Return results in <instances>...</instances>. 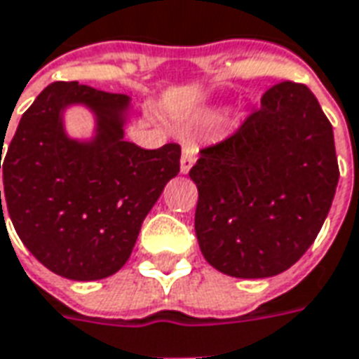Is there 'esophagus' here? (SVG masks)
<instances>
[{"instance_id":"34e87169","label":"esophagus","mask_w":359,"mask_h":359,"mask_svg":"<svg viewBox=\"0 0 359 359\" xmlns=\"http://www.w3.org/2000/svg\"><path fill=\"white\" fill-rule=\"evenodd\" d=\"M197 152H199L197 143H193V141L184 143V151H182V164H180L182 174H187V172L191 170L193 164H195V160H197Z\"/></svg>"}]
</instances>
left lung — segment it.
Listing matches in <instances>:
<instances>
[{
  "label": "left lung",
  "mask_w": 359,
  "mask_h": 359,
  "mask_svg": "<svg viewBox=\"0 0 359 359\" xmlns=\"http://www.w3.org/2000/svg\"><path fill=\"white\" fill-rule=\"evenodd\" d=\"M338 175L332 126L315 94L294 81L271 86L261 108L189 170L201 253L236 278L284 273L317 238Z\"/></svg>",
  "instance_id": "8db88e82"
}]
</instances>
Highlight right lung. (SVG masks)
<instances>
[{"mask_svg": "<svg viewBox=\"0 0 359 359\" xmlns=\"http://www.w3.org/2000/svg\"><path fill=\"white\" fill-rule=\"evenodd\" d=\"M71 103L95 111L93 142L65 133L62 110ZM127 110L126 94L77 81L52 83L22 114L7 147L4 191L15 232L63 278L100 280L118 273L144 216L180 172V144L147 151L123 139Z\"/></svg>", "mask_w": 359, "mask_h": 359, "instance_id": "1", "label": "right lung"}]
</instances>
